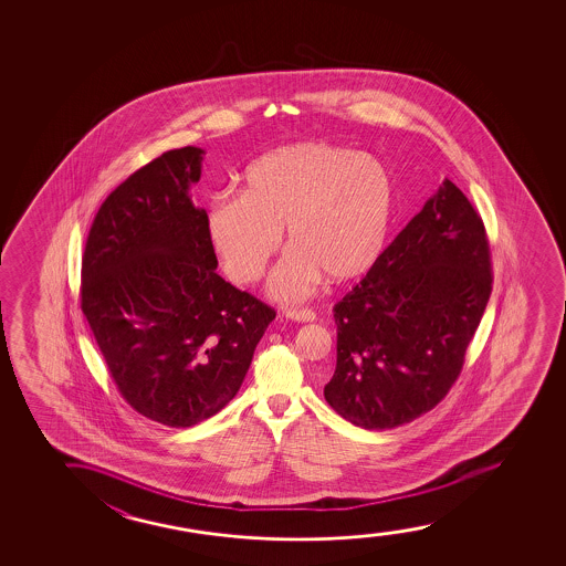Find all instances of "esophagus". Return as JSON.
<instances>
[{
    "instance_id": "34e87169",
    "label": "esophagus",
    "mask_w": 566,
    "mask_h": 566,
    "mask_svg": "<svg viewBox=\"0 0 566 566\" xmlns=\"http://www.w3.org/2000/svg\"><path fill=\"white\" fill-rule=\"evenodd\" d=\"M286 317L292 318L295 323H313L317 315H315V311L311 310H290L286 311Z\"/></svg>"
}]
</instances>
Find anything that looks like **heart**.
I'll return each mask as SVG.
<instances>
[{
  "mask_svg": "<svg viewBox=\"0 0 566 566\" xmlns=\"http://www.w3.org/2000/svg\"><path fill=\"white\" fill-rule=\"evenodd\" d=\"M243 195L218 193L207 240L226 276L248 286L263 276L287 232L294 249L271 276V294L297 302L325 276L361 279L379 263L395 218V181L379 158L328 143H300L256 158Z\"/></svg>",
  "mask_w": 566,
  "mask_h": 566,
  "instance_id": "obj_1",
  "label": "heart"
}]
</instances>
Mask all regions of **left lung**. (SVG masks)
Returning a JSON list of instances; mask_svg holds the SVG:
<instances>
[{"mask_svg": "<svg viewBox=\"0 0 566 566\" xmlns=\"http://www.w3.org/2000/svg\"><path fill=\"white\" fill-rule=\"evenodd\" d=\"M480 214L444 179L342 302L326 402L369 431L410 423L449 395L491 295Z\"/></svg>", "mask_w": 566, "mask_h": 566, "instance_id": "left-lung-1", "label": "left lung"}]
</instances>
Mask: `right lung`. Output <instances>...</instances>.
Instances as JSON below:
<instances>
[{
  "instance_id": "right-lung-1",
  "label": "right lung",
  "mask_w": 566,
  "mask_h": 566,
  "mask_svg": "<svg viewBox=\"0 0 566 566\" xmlns=\"http://www.w3.org/2000/svg\"><path fill=\"white\" fill-rule=\"evenodd\" d=\"M201 148L168 150L102 202L86 238L81 310L119 395L168 427L238 395L276 311L218 276L207 210L189 187Z\"/></svg>"
}]
</instances>
